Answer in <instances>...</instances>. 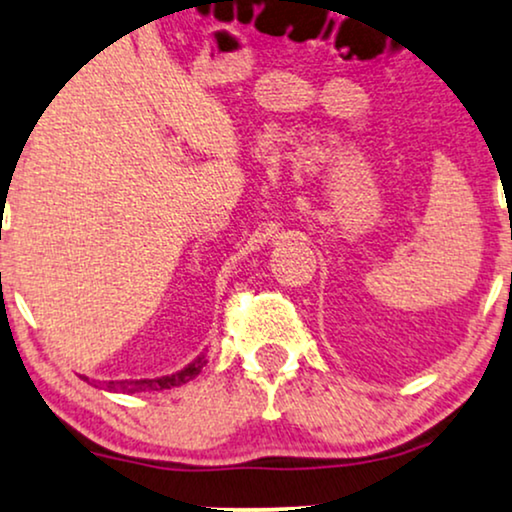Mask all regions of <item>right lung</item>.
Listing matches in <instances>:
<instances>
[{
	"instance_id": "1",
	"label": "right lung",
	"mask_w": 512,
	"mask_h": 512,
	"mask_svg": "<svg viewBox=\"0 0 512 512\" xmlns=\"http://www.w3.org/2000/svg\"><path fill=\"white\" fill-rule=\"evenodd\" d=\"M203 359L198 357L194 364H189L186 369L177 371L172 376H160V378H136V381H110L105 383L107 390H114V393H146V390H167V388H177L182 383H189L191 378H196L203 369ZM88 381V378H86Z\"/></svg>"
}]
</instances>
